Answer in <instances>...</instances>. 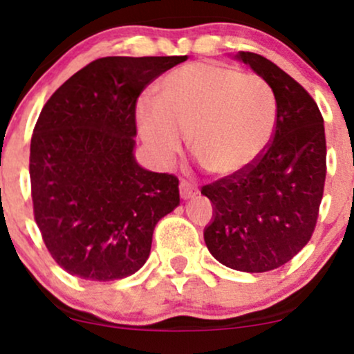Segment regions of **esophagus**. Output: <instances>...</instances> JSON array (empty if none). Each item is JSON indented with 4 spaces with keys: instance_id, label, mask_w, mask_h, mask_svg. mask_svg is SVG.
I'll use <instances>...</instances> for the list:
<instances>
[{
    "instance_id": "esophagus-1",
    "label": "esophagus",
    "mask_w": 354,
    "mask_h": 354,
    "mask_svg": "<svg viewBox=\"0 0 354 354\" xmlns=\"http://www.w3.org/2000/svg\"><path fill=\"white\" fill-rule=\"evenodd\" d=\"M180 194L183 200H188V198H193L198 194V188L194 185H191L189 181L181 180L180 183Z\"/></svg>"
}]
</instances>
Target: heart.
Here are the masks:
<instances>
[{
  "label": "heart",
  "instance_id": "heart-1",
  "mask_svg": "<svg viewBox=\"0 0 354 354\" xmlns=\"http://www.w3.org/2000/svg\"><path fill=\"white\" fill-rule=\"evenodd\" d=\"M274 93L265 80L206 61L178 68L158 86V100L138 103L140 133L154 156L169 163L191 146L200 163L226 178L250 168L274 135Z\"/></svg>",
  "mask_w": 354,
  "mask_h": 354
}]
</instances>
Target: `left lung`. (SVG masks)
I'll return each mask as SVG.
<instances>
[{
	"label": "left lung",
	"mask_w": 354,
	"mask_h": 354,
	"mask_svg": "<svg viewBox=\"0 0 354 354\" xmlns=\"http://www.w3.org/2000/svg\"><path fill=\"white\" fill-rule=\"evenodd\" d=\"M234 58L270 84L278 116L270 145L250 168L201 188L214 206L205 243L221 265L265 273L311 239L326 180V138L318 104L298 81L256 53Z\"/></svg>",
	"instance_id": "1"
}]
</instances>
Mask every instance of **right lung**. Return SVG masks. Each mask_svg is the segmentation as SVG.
Listing matches in <instances>:
<instances>
[{"label": "right lung", "instance_id": "obj_1", "mask_svg": "<svg viewBox=\"0 0 354 354\" xmlns=\"http://www.w3.org/2000/svg\"><path fill=\"white\" fill-rule=\"evenodd\" d=\"M188 56H106L64 81L31 136L35 221L70 274L113 281L136 273L153 231L180 205V181L136 163V101Z\"/></svg>", "mask_w": 354, "mask_h": 354}]
</instances>
